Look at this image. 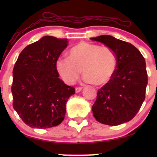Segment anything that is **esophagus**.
Masks as SVG:
<instances>
[{
    "instance_id": "34e87169",
    "label": "esophagus",
    "mask_w": 157,
    "mask_h": 157,
    "mask_svg": "<svg viewBox=\"0 0 157 157\" xmlns=\"http://www.w3.org/2000/svg\"><path fill=\"white\" fill-rule=\"evenodd\" d=\"M81 90H82V88L81 87H76L75 91H76V93H78V92H80Z\"/></svg>"
}]
</instances>
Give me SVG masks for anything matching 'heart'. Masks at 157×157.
I'll return each mask as SVG.
<instances>
[{
    "instance_id": "obj_1",
    "label": "heart",
    "mask_w": 157,
    "mask_h": 157,
    "mask_svg": "<svg viewBox=\"0 0 157 157\" xmlns=\"http://www.w3.org/2000/svg\"><path fill=\"white\" fill-rule=\"evenodd\" d=\"M68 54V58L59 59L56 63L58 71L67 84H74L82 70L86 82L104 85L117 70V56L108 47L81 41L73 46Z\"/></svg>"
}]
</instances>
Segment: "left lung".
Masks as SVG:
<instances>
[{
	"mask_svg": "<svg viewBox=\"0 0 157 157\" xmlns=\"http://www.w3.org/2000/svg\"><path fill=\"white\" fill-rule=\"evenodd\" d=\"M91 40L111 48L117 59L114 75L98 90L92 106L94 117L96 121L109 126L129 121L145 99L148 76L144 58L130 43L111 36L102 35Z\"/></svg>",
	"mask_w": 157,
	"mask_h": 157,
	"instance_id": "8db88e82",
	"label": "left lung"
}]
</instances>
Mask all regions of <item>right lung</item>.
I'll return each mask as SVG.
<instances>
[{
	"label": "right lung",
	"mask_w": 157,
	"mask_h": 157,
	"mask_svg": "<svg viewBox=\"0 0 157 157\" xmlns=\"http://www.w3.org/2000/svg\"><path fill=\"white\" fill-rule=\"evenodd\" d=\"M67 45L66 38L44 36L25 47L15 63L13 106L30 127L51 128L64 119L75 89L59 78L56 62Z\"/></svg>",
	"instance_id": "add662e5"
}]
</instances>
